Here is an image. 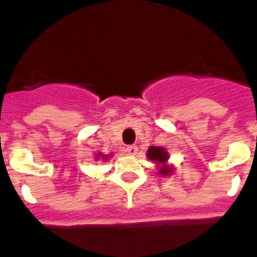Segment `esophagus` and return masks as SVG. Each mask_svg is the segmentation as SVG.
<instances>
[{"label": "esophagus", "instance_id": "esophagus-1", "mask_svg": "<svg viewBox=\"0 0 257 257\" xmlns=\"http://www.w3.org/2000/svg\"><path fill=\"white\" fill-rule=\"evenodd\" d=\"M126 151H127V153H128V155H131V156L137 155V153H138V147L137 146H128L126 148Z\"/></svg>", "mask_w": 257, "mask_h": 257}]
</instances>
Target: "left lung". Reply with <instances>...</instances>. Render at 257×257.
<instances>
[{"label": "left lung", "mask_w": 257, "mask_h": 257, "mask_svg": "<svg viewBox=\"0 0 257 257\" xmlns=\"http://www.w3.org/2000/svg\"><path fill=\"white\" fill-rule=\"evenodd\" d=\"M147 157L160 166V175H170L173 173L172 166L166 164L169 160L168 152L162 147H150L147 151Z\"/></svg>", "instance_id": "1"}]
</instances>
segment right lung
<instances>
[{
    "label": "right lung",
    "instance_id": "right-lung-1",
    "mask_svg": "<svg viewBox=\"0 0 257 257\" xmlns=\"http://www.w3.org/2000/svg\"><path fill=\"white\" fill-rule=\"evenodd\" d=\"M107 157H110V156H105V155H102V153H98L97 156H96V159H102V160H106Z\"/></svg>",
    "mask_w": 257,
    "mask_h": 257
}]
</instances>
